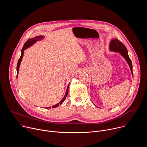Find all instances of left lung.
Listing matches in <instances>:
<instances>
[{"mask_svg": "<svg viewBox=\"0 0 147 147\" xmlns=\"http://www.w3.org/2000/svg\"><path fill=\"white\" fill-rule=\"evenodd\" d=\"M110 49L112 51L114 52H119L124 58L126 60V61H127L128 64L129 65V66L130 67L131 71L132 74L133 73V66H132V63L131 61V59H130L129 55H128V52H127V49L125 47L124 44L121 42L117 39H113L111 40V43H110Z\"/></svg>", "mask_w": 147, "mask_h": 147, "instance_id": "left-lung-1", "label": "left lung"}]
</instances>
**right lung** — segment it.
I'll list each match as a JSON object with an SVG mask.
<instances>
[{
  "label": "right lung",
  "instance_id": "1",
  "mask_svg": "<svg viewBox=\"0 0 147 147\" xmlns=\"http://www.w3.org/2000/svg\"><path fill=\"white\" fill-rule=\"evenodd\" d=\"M42 38H43V36H35V38H34L29 39L24 44L23 47V48H22V54H21V56H20V59H18V60L17 65V76H18V70H19V67H20V63H21V61H22V58H23V56L24 51L26 49H27V48H28V47H31L32 45H33L36 40H40V39H41ZM69 86H68V87H67V88L66 92V94H65V96L63 97V99L60 100V102H59V103H60V104H61V103H63V101L65 100V99H66V96H67V94H68V91H69ZM59 105V103H57V104L55 105L52 106V108H55L57 107ZM49 108H49H51V107H48V108Z\"/></svg>",
  "mask_w": 147,
  "mask_h": 147
}]
</instances>
